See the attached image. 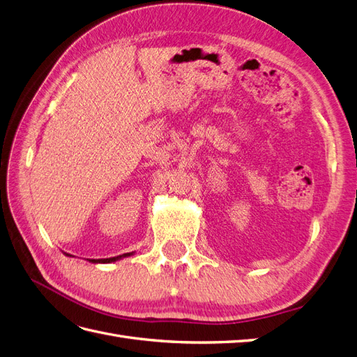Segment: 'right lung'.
<instances>
[{
	"label": "right lung",
	"instance_id": "1",
	"mask_svg": "<svg viewBox=\"0 0 357 357\" xmlns=\"http://www.w3.org/2000/svg\"><path fill=\"white\" fill-rule=\"evenodd\" d=\"M131 255H134V252L132 253H125V255H121V256H114V257H107V259H89V262H92V264H112V262L119 261V259H123V257L131 256Z\"/></svg>",
	"mask_w": 357,
	"mask_h": 357
}]
</instances>
